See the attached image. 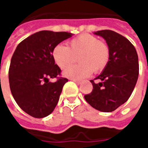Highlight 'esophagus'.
Masks as SVG:
<instances>
[{
	"instance_id": "esophagus-1",
	"label": "esophagus",
	"mask_w": 148,
	"mask_h": 148,
	"mask_svg": "<svg viewBox=\"0 0 148 148\" xmlns=\"http://www.w3.org/2000/svg\"><path fill=\"white\" fill-rule=\"evenodd\" d=\"M72 81H73V82H75V84H81V82H80V81H78V80H75V79H72Z\"/></svg>"
}]
</instances>
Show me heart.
<instances>
[{
    "label": "heart",
    "instance_id": "obj_1",
    "mask_svg": "<svg viewBox=\"0 0 148 148\" xmlns=\"http://www.w3.org/2000/svg\"><path fill=\"white\" fill-rule=\"evenodd\" d=\"M79 54L78 65L64 68L62 75L66 78L79 80L87 78L92 72L99 73L108 65L110 49L108 45L99 41L94 35L84 33L72 39L69 47L58 44L53 50V58L60 68H64L71 62L73 55Z\"/></svg>",
    "mask_w": 148,
    "mask_h": 148
}]
</instances>
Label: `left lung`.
I'll return each instance as SVG.
<instances>
[{"label": "left lung", "instance_id": "obj_1", "mask_svg": "<svg viewBox=\"0 0 148 148\" xmlns=\"http://www.w3.org/2000/svg\"><path fill=\"white\" fill-rule=\"evenodd\" d=\"M94 34L106 40L110 49V59L100 75V81L92 84L91 93L84 99L93 108L109 113L125 104L130 98L138 77V58L134 46L129 40L112 30L105 29Z\"/></svg>", "mask_w": 148, "mask_h": 148}]
</instances>
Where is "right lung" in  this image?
<instances>
[{
    "label": "right lung",
    "mask_w": 148,
    "mask_h": 148,
    "mask_svg": "<svg viewBox=\"0 0 148 148\" xmlns=\"http://www.w3.org/2000/svg\"><path fill=\"white\" fill-rule=\"evenodd\" d=\"M73 34L43 30L27 37L17 46L12 57L9 81L12 96L25 113L44 118L53 113L66 78L56 82L61 69L55 64L53 48Z\"/></svg>",
    "instance_id": "right-lung-1"
}]
</instances>
